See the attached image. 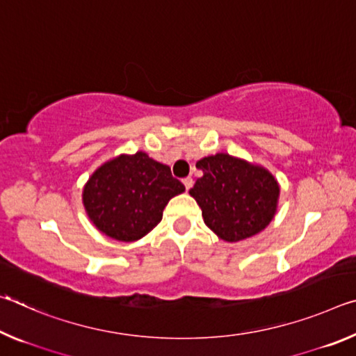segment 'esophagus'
<instances>
[{"instance_id":"obj_1","label":"esophagus","mask_w":356,"mask_h":356,"mask_svg":"<svg viewBox=\"0 0 356 356\" xmlns=\"http://www.w3.org/2000/svg\"><path fill=\"white\" fill-rule=\"evenodd\" d=\"M182 182H184V185H185V190H186V191H188V190L191 188V186H193V179H191V177H185V179L182 180Z\"/></svg>"}]
</instances>
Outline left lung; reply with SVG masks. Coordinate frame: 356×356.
Wrapping results in <instances>:
<instances>
[{
    "label": "left lung",
    "instance_id": "obj_1",
    "mask_svg": "<svg viewBox=\"0 0 356 356\" xmlns=\"http://www.w3.org/2000/svg\"><path fill=\"white\" fill-rule=\"evenodd\" d=\"M202 177L190 190L204 222L225 242L256 236L273 220L280 185L259 165L229 154L204 156L196 163Z\"/></svg>",
    "mask_w": 356,
    "mask_h": 356
}]
</instances>
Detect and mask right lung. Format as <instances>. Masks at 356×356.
<instances>
[{
  "label": "right lung",
  "instance_id": "add662e5",
  "mask_svg": "<svg viewBox=\"0 0 356 356\" xmlns=\"http://www.w3.org/2000/svg\"><path fill=\"white\" fill-rule=\"evenodd\" d=\"M184 191L170 166L146 152L122 154L92 172L83 188V204L100 232L135 242L159 225L166 204Z\"/></svg>",
  "mask_w": 356,
  "mask_h": 356
}]
</instances>
